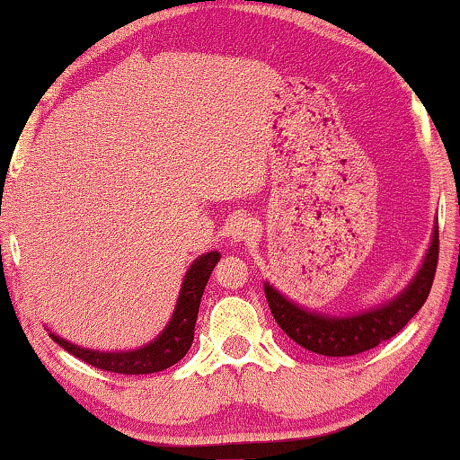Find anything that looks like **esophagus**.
I'll use <instances>...</instances> for the list:
<instances>
[{
	"label": "esophagus",
	"mask_w": 460,
	"mask_h": 460,
	"mask_svg": "<svg viewBox=\"0 0 460 460\" xmlns=\"http://www.w3.org/2000/svg\"><path fill=\"white\" fill-rule=\"evenodd\" d=\"M258 225H255V221L252 219V217L247 215H241L235 219V223H233V229H231V239L233 241H252L258 237Z\"/></svg>",
	"instance_id": "obj_1"
}]
</instances>
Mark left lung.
Here are the masks:
<instances>
[{
	"label": "left lung",
	"instance_id": "1",
	"mask_svg": "<svg viewBox=\"0 0 460 460\" xmlns=\"http://www.w3.org/2000/svg\"><path fill=\"white\" fill-rule=\"evenodd\" d=\"M436 263H438V223L432 229L422 266L418 268L410 284L392 300L361 310L359 314H323L318 310L296 305L270 282L263 284V292L279 329L300 347L324 357H351L392 339L408 324L430 294Z\"/></svg>",
	"mask_w": 460,
	"mask_h": 460
}]
</instances>
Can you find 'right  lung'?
<instances>
[{"mask_svg":"<svg viewBox=\"0 0 460 460\" xmlns=\"http://www.w3.org/2000/svg\"><path fill=\"white\" fill-rule=\"evenodd\" d=\"M221 253L208 252L199 255L186 270L181 294H178L172 318L164 326L158 337L137 349L129 351H99V349H87L75 342L58 337L50 331L52 341L81 361L93 365L97 369L111 373H123V376H144V373H158L172 367L182 357L189 353L194 339V324H197L199 306L205 286L211 278L213 268L219 263Z\"/></svg>","mask_w":460,"mask_h":460,"instance_id":"1","label":"right lung"}]
</instances>
